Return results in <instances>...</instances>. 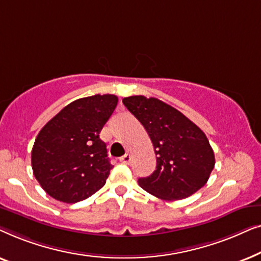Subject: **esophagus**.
I'll list each match as a JSON object with an SVG mask.
<instances>
[{"label":"esophagus","mask_w":261,"mask_h":261,"mask_svg":"<svg viewBox=\"0 0 261 261\" xmlns=\"http://www.w3.org/2000/svg\"><path fill=\"white\" fill-rule=\"evenodd\" d=\"M130 159H132V155L130 154H124L123 156H121L120 158V162L123 163V164H129L130 163Z\"/></svg>","instance_id":"obj_1"}]
</instances>
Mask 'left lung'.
Wrapping results in <instances>:
<instances>
[{
	"label": "left lung",
	"instance_id": "8db88e82",
	"mask_svg": "<svg viewBox=\"0 0 261 261\" xmlns=\"http://www.w3.org/2000/svg\"><path fill=\"white\" fill-rule=\"evenodd\" d=\"M122 102L145 127L156 155L155 171L139 178V185L165 201L187 198L204 187L215 155L201 128L158 98L129 96Z\"/></svg>",
	"mask_w": 261,
	"mask_h": 261
}]
</instances>
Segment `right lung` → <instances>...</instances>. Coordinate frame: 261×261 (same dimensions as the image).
Masks as SVG:
<instances>
[{
    "mask_svg": "<svg viewBox=\"0 0 261 261\" xmlns=\"http://www.w3.org/2000/svg\"><path fill=\"white\" fill-rule=\"evenodd\" d=\"M117 101L109 94L76 99L41 128L32 149V169L46 194L76 203L106 184L113 166L99 133Z\"/></svg>",
    "mask_w": 261,
    "mask_h": 261,
    "instance_id": "right-lung-1",
    "label": "right lung"
}]
</instances>
